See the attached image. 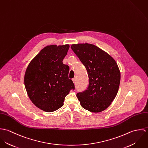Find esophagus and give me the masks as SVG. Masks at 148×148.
<instances>
[{
	"instance_id": "esophagus-1",
	"label": "esophagus",
	"mask_w": 148,
	"mask_h": 148,
	"mask_svg": "<svg viewBox=\"0 0 148 148\" xmlns=\"http://www.w3.org/2000/svg\"><path fill=\"white\" fill-rule=\"evenodd\" d=\"M72 81H73V83H74V84H75V83H76V77L73 78V79H72Z\"/></svg>"
}]
</instances>
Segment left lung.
<instances>
[{"label":"left lung","mask_w":148,"mask_h":148,"mask_svg":"<svg viewBox=\"0 0 148 148\" xmlns=\"http://www.w3.org/2000/svg\"><path fill=\"white\" fill-rule=\"evenodd\" d=\"M71 48L87 70L89 85L77 94L82 106L99 113L109 106L115 99L121 74L114 59L98 47L88 43L73 44Z\"/></svg>","instance_id":"left-lung-1"}]
</instances>
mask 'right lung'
<instances>
[{"mask_svg":"<svg viewBox=\"0 0 148 148\" xmlns=\"http://www.w3.org/2000/svg\"><path fill=\"white\" fill-rule=\"evenodd\" d=\"M69 45H50L42 49L28 64L24 85L32 103L47 112L64 105L65 97L75 89L69 79V66L63 63Z\"/></svg>","mask_w":148,"mask_h":148,"instance_id":"add662e5","label":"right lung"}]
</instances>
